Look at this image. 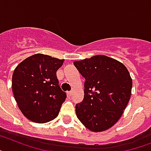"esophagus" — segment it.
<instances>
[{"label": "esophagus", "mask_w": 151, "mask_h": 151, "mask_svg": "<svg viewBox=\"0 0 151 151\" xmlns=\"http://www.w3.org/2000/svg\"><path fill=\"white\" fill-rule=\"evenodd\" d=\"M72 93H73L72 91H68V92H67V95H68V96L70 97L71 96H72Z\"/></svg>", "instance_id": "obj_1"}]
</instances>
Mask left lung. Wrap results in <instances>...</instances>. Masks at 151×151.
I'll use <instances>...</instances> for the list:
<instances>
[{
  "mask_svg": "<svg viewBox=\"0 0 151 151\" xmlns=\"http://www.w3.org/2000/svg\"><path fill=\"white\" fill-rule=\"evenodd\" d=\"M74 65L85 78L84 98L76 105L77 117L87 129L100 132L113 127L127 106L132 78L119 61L95 55Z\"/></svg>",
  "mask_w": 151,
  "mask_h": 151,
  "instance_id": "obj_1",
  "label": "left lung"
}]
</instances>
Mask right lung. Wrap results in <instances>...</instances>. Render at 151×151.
Masks as SVG:
<instances>
[{
	"label": "right lung",
	"instance_id": "1",
	"mask_svg": "<svg viewBox=\"0 0 151 151\" xmlns=\"http://www.w3.org/2000/svg\"><path fill=\"white\" fill-rule=\"evenodd\" d=\"M63 61L35 54L21 62L14 71V96L21 111L30 120L47 123L58 115L66 99L56 76Z\"/></svg>",
	"mask_w": 151,
	"mask_h": 151
}]
</instances>
